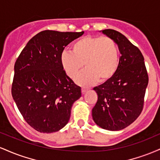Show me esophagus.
I'll use <instances>...</instances> for the list:
<instances>
[{
    "mask_svg": "<svg viewBox=\"0 0 160 160\" xmlns=\"http://www.w3.org/2000/svg\"><path fill=\"white\" fill-rule=\"evenodd\" d=\"M88 88H86V87H82V89H81V91H82V93H85L86 91L88 90Z\"/></svg>",
    "mask_w": 160,
    "mask_h": 160,
    "instance_id": "obj_1",
    "label": "esophagus"
}]
</instances>
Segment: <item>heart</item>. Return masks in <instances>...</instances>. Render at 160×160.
I'll return each instance as SVG.
<instances>
[{
    "instance_id": "b5f03b06",
    "label": "heart",
    "mask_w": 160,
    "mask_h": 160,
    "mask_svg": "<svg viewBox=\"0 0 160 160\" xmlns=\"http://www.w3.org/2000/svg\"><path fill=\"white\" fill-rule=\"evenodd\" d=\"M62 68L70 78H77L82 86H89L97 81L105 82L111 80L120 65V50L114 40L109 37L86 36L74 41L71 52H63L60 56Z\"/></svg>"
}]
</instances>
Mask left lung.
I'll return each instance as SVG.
<instances>
[{
	"label": "left lung",
	"mask_w": 160,
	"mask_h": 160,
	"mask_svg": "<svg viewBox=\"0 0 160 160\" xmlns=\"http://www.w3.org/2000/svg\"><path fill=\"white\" fill-rule=\"evenodd\" d=\"M102 32L115 40L121 56L114 77L93 89L98 100L92 113L101 128L117 131L132 123L141 114L149 78L140 49L119 32Z\"/></svg>",
	"instance_id": "8db88e82"
}]
</instances>
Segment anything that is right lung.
I'll list each match as a JSON object with an SVG mask.
<instances>
[{
    "mask_svg": "<svg viewBox=\"0 0 160 160\" xmlns=\"http://www.w3.org/2000/svg\"><path fill=\"white\" fill-rule=\"evenodd\" d=\"M81 32L46 30L34 36L14 65L12 96L23 118L40 132L58 131L68 122L81 88L67 76L60 56Z\"/></svg>",
    "mask_w": 160,
    "mask_h": 160,
    "instance_id": "obj_1",
    "label": "right lung"
}]
</instances>
